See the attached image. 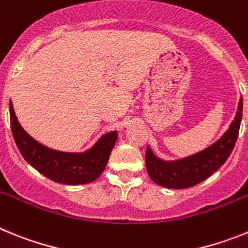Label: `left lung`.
I'll return each instance as SVG.
<instances>
[{
	"label": "left lung",
	"mask_w": 248,
	"mask_h": 248,
	"mask_svg": "<svg viewBox=\"0 0 248 248\" xmlns=\"http://www.w3.org/2000/svg\"><path fill=\"white\" fill-rule=\"evenodd\" d=\"M242 119V98L238 102V110L230 128L220 139L205 150L175 161H164L146 148V171L155 184L169 189H186L198 185L211 176L230 156L238 137Z\"/></svg>",
	"instance_id": "obj_1"
}]
</instances>
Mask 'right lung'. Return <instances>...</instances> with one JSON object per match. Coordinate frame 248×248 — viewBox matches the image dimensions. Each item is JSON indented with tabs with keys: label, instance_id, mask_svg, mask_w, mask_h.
<instances>
[{
	"label": "right lung",
	"instance_id": "right-lung-1",
	"mask_svg": "<svg viewBox=\"0 0 248 248\" xmlns=\"http://www.w3.org/2000/svg\"><path fill=\"white\" fill-rule=\"evenodd\" d=\"M11 130L22 156L50 180L64 185H82L94 181L104 171L118 133L103 135L95 145L85 153H63L39 144L23 130L10 102Z\"/></svg>",
	"mask_w": 248,
	"mask_h": 248
}]
</instances>
